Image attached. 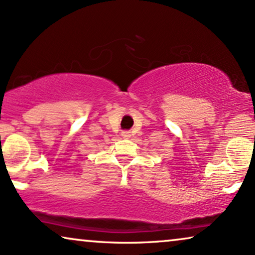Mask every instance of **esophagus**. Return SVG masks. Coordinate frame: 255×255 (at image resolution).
Returning a JSON list of instances; mask_svg holds the SVG:
<instances>
[{
    "instance_id": "34e87169",
    "label": "esophagus",
    "mask_w": 255,
    "mask_h": 255,
    "mask_svg": "<svg viewBox=\"0 0 255 255\" xmlns=\"http://www.w3.org/2000/svg\"><path fill=\"white\" fill-rule=\"evenodd\" d=\"M121 135H122V137H130V136H131L130 131H128V130H125V131H122Z\"/></svg>"
}]
</instances>
